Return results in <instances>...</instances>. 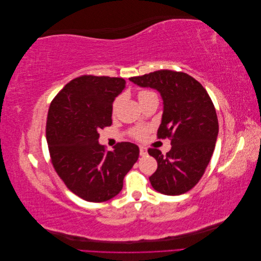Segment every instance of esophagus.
Returning a JSON list of instances; mask_svg holds the SVG:
<instances>
[{"label": "esophagus", "mask_w": 261, "mask_h": 261, "mask_svg": "<svg viewBox=\"0 0 261 261\" xmlns=\"http://www.w3.org/2000/svg\"><path fill=\"white\" fill-rule=\"evenodd\" d=\"M139 153H140V155H147L148 154V151H147V149L145 148V147H143V146H140L139 147Z\"/></svg>", "instance_id": "esophagus-1"}]
</instances>
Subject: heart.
<instances>
[{"label":"heart","mask_w":261,"mask_h":261,"mask_svg":"<svg viewBox=\"0 0 261 261\" xmlns=\"http://www.w3.org/2000/svg\"><path fill=\"white\" fill-rule=\"evenodd\" d=\"M152 93H153V92L148 91V90H141V91L138 92V100H143V99L149 97L150 94H152ZM117 103H118V99L114 101V103H113V110L116 109ZM146 133H147V129H146V128L138 127V128L133 129L132 135H133L134 137H135L136 139H143V138L145 137V135H146Z\"/></svg>","instance_id":"heart-1"}]
</instances>
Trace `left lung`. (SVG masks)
<instances>
[{"label":"left lung","instance_id":"left-lung-1","mask_svg":"<svg viewBox=\"0 0 261 261\" xmlns=\"http://www.w3.org/2000/svg\"><path fill=\"white\" fill-rule=\"evenodd\" d=\"M129 81L155 89L163 101L158 137L171 138L172 148L167 155L154 148L148 150L158 162L156 171L149 177L151 186L169 196L188 192L206 171L219 134L217 112L208 92L192 76L169 69Z\"/></svg>","mask_w":261,"mask_h":261}]
</instances>
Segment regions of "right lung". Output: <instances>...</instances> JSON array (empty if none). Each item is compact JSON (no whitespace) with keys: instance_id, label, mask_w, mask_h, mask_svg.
<instances>
[{"instance_id":"1","label":"right lung","mask_w":261,"mask_h":261,"mask_svg":"<svg viewBox=\"0 0 261 261\" xmlns=\"http://www.w3.org/2000/svg\"><path fill=\"white\" fill-rule=\"evenodd\" d=\"M123 78L85 75L70 81L51 102L46 141L53 167L70 192L90 202L113 198L136 163L139 148L99 144V130L112 124V105L125 88Z\"/></svg>"}]
</instances>
